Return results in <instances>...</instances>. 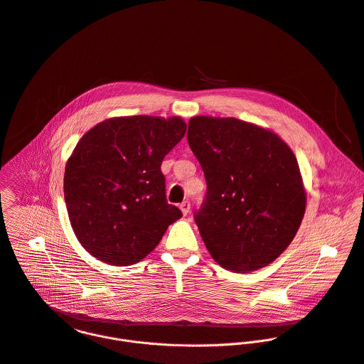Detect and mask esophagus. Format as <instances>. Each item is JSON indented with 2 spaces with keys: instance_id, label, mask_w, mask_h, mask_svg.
<instances>
[{
  "instance_id": "esophagus-1",
  "label": "esophagus",
  "mask_w": 364,
  "mask_h": 364,
  "mask_svg": "<svg viewBox=\"0 0 364 364\" xmlns=\"http://www.w3.org/2000/svg\"><path fill=\"white\" fill-rule=\"evenodd\" d=\"M180 210H181L183 215H187V214L190 213V203H188V201H183V203L180 204Z\"/></svg>"
}]
</instances>
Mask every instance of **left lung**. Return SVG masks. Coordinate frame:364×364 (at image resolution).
I'll use <instances>...</instances> for the list:
<instances>
[{"mask_svg": "<svg viewBox=\"0 0 364 364\" xmlns=\"http://www.w3.org/2000/svg\"><path fill=\"white\" fill-rule=\"evenodd\" d=\"M187 140L207 183L194 218L211 257L240 273L273 263L306 211L291 149L276 133L232 117H193Z\"/></svg>", "mask_w": 364, "mask_h": 364, "instance_id": "8db88e82", "label": "left lung"}]
</instances>
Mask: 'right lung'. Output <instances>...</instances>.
Returning <instances> with one entry per match:
<instances>
[{
    "instance_id": "obj_1",
    "label": "right lung",
    "mask_w": 364,
    "mask_h": 364,
    "mask_svg": "<svg viewBox=\"0 0 364 364\" xmlns=\"http://www.w3.org/2000/svg\"><path fill=\"white\" fill-rule=\"evenodd\" d=\"M180 117H114L87 132L64 173V198L81 246L112 266L136 264L183 214L167 203L164 157L184 137Z\"/></svg>"
}]
</instances>
